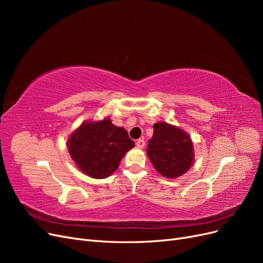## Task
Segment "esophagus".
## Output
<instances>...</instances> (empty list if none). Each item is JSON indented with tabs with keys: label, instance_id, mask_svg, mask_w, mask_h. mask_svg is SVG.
<instances>
[{
	"label": "esophagus",
	"instance_id": "1",
	"mask_svg": "<svg viewBox=\"0 0 263 263\" xmlns=\"http://www.w3.org/2000/svg\"><path fill=\"white\" fill-rule=\"evenodd\" d=\"M145 145H146V144H145V140H144V139L140 138V139H138V140L136 141V146H137L138 148H140V149L144 148Z\"/></svg>",
	"mask_w": 263,
	"mask_h": 263
}]
</instances>
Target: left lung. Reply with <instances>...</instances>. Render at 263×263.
Wrapping results in <instances>:
<instances>
[{"mask_svg": "<svg viewBox=\"0 0 263 263\" xmlns=\"http://www.w3.org/2000/svg\"><path fill=\"white\" fill-rule=\"evenodd\" d=\"M147 155L155 169L168 179L184 174L194 161L193 142L189 134L165 122L154 125Z\"/></svg>", "mask_w": 263, "mask_h": 263, "instance_id": "8db88e82", "label": "left lung"}]
</instances>
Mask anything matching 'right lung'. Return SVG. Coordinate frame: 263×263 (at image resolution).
Instances as JSON below:
<instances>
[{
	"instance_id": "obj_1",
	"label": "right lung",
	"mask_w": 263,
	"mask_h": 263,
	"mask_svg": "<svg viewBox=\"0 0 263 263\" xmlns=\"http://www.w3.org/2000/svg\"><path fill=\"white\" fill-rule=\"evenodd\" d=\"M134 146L126 129L113 125L109 118L82 123L68 140L69 154L78 168L94 179L109 177Z\"/></svg>"
}]
</instances>
